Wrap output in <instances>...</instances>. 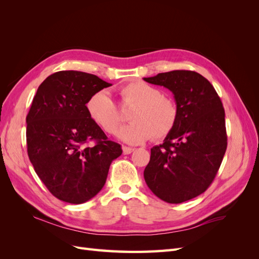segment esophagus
Listing matches in <instances>:
<instances>
[{
	"instance_id": "1",
	"label": "esophagus",
	"mask_w": 259,
	"mask_h": 259,
	"mask_svg": "<svg viewBox=\"0 0 259 259\" xmlns=\"http://www.w3.org/2000/svg\"><path fill=\"white\" fill-rule=\"evenodd\" d=\"M122 149H123V153L124 154H130V153H132L133 151L135 150L134 148H130V147H126V146H124Z\"/></svg>"
}]
</instances>
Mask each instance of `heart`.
I'll return each mask as SVG.
<instances>
[{
	"label": "heart",
	"mask_w": 259,
	"mask_h": 259,
	"mask_svg": "<svg viewBox=\"0 0 259 259\" xmlns=\"http://www.w3.org/2000/svg\"><path fill=\"white\" fill-rule=\"evenodd\" d=\"M121 103L132 107L130 124L117 133L122 142L139 145L151 137L162 139L174 130L178 120V106L168 95L144 81H132L120 90ZM91 120L108 134H114L122 121L114 100L107 91L93 93L85 104Z\"/></svg>",
	"instance_id": "1"
}]
</instances>
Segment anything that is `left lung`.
<instances>
[{
  "label": "left lung",
  "instance_id": "1",
  "mask_svg": "<svg viewBox=\"0 0 259 259\" xmlns=\"http://www.w3.org/2000/svg\"><path fill=\"white\" fill-rule=\"evenodd\" d=\"M174 94L178 120L160 146L151 148L144 177L150 190L171 204L191 200L213 183L227 149L223 103L204 76L174 70L144 77Z\"/></svg>",
  "mask_w": 259,
  "mask_h": 259
}]
</instances>
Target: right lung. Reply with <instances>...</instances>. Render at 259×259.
I'll return each mask as SVG.
<instances>
[{
	"label": "right lung",
	"mask_w": 259,
	"mask_h": 259,
	"mask_svg": "<svg viewBox=\"0 0 259 259\" xmlns=\"http://www.w3.org/2000/svg\"><path fill=\"white\" fill-rule=\"evenodd\" d=\"M109 86L97 75L58 71L46 77L32 100L26 119L29 159L61 201L81 204L95 197L122 154L121 145L109 140L85 109L93 93Z\"/></svg>",
	"instance_id": "obj_1"
}]
</instances>
